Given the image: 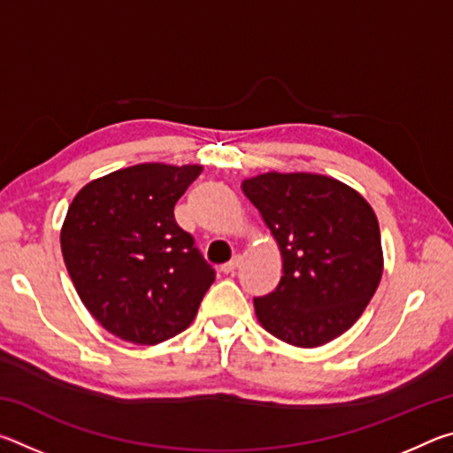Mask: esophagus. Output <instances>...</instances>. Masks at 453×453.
Wrapping results in <instances>:
<instances>
[{"label": "esophagus", "instance_id": "obj_1", "mask_svg": "<svg viewBox=\"0 0 453 453\" xmlns=\"http://www.w3.org/2000/svg\"><path fill=\"white\" fill-rule=\"evenodd\" d=\"M240 264H242V257L240 256H235L234 259H232V262H227V264H224V265H221V273H234L235 270H237V267H240Z\"/></svg>", "mask_w": 453, "mask_h": 453}]
</instances>
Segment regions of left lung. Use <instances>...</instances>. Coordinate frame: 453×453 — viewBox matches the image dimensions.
<instances>
[{"instance_id":"left-lung-1","label":"left lung","mask_w":453,"mask_h":453,"mask_svg":"<svg viewBox=\"0 0 453 453\" xmlns=\"http://www.w3.org/2000/svg\"><path fill=\"white\" fill-rule=\"evenodd\" d=\"M281 254V280L254 297L259 324L296 348H318L356 324L380 286L378 218L354 188L319 173L243 180Z\"/></svg>"}]
</instances>
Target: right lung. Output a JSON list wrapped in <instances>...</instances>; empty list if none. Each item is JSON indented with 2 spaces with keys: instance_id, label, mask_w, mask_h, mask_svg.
Listing matches in <instances>:
<instances>
[{
  "instance_id": "right-lung-1",
  "label": "right lung",
  "mask_w": 453,
  "mask_h": 453,
  "mask_svg": "<svg viewBox=\"0 0 453 453\" xmlns=\"http://www.w3.org/2000/svg\"><path fill=\"white\" fill-rule=\"evenodd\" d=\"M202 170L137 164L89 181L70 203L65 267L88 311L119 340L156 346L181 334L216 280L173 218Z\"/></svg>"
}]
</instances>
